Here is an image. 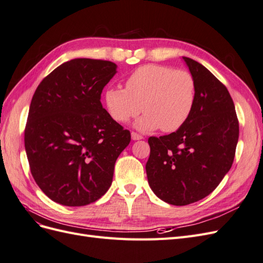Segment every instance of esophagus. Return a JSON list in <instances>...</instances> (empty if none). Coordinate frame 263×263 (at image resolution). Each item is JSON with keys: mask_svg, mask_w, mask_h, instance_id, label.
I'll return each mask as SVG.
<instances>
[{"mask_svg": "<svg viewBox=\"0 0 263 263\" xmlns=\"http://www.w3.org/2000/svg\"><path fill=\"white\" fill-rule=\"evenodd\" d=\"M144 137L141 136V135H139V134H137V133H135V132H132V139L133 140H140V139H142Z\"/></svg>", "mask_w": 263, "mask_h": 263, "instance_id": "34e87169", "label": "esophagus"}]
</instances>
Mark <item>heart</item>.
I'll return each mask as SVG.
<instances>
[{
  "label": "heart",
  "mask_w": 263,
  "mask_h": 263,
  "mask_svg": "<svg viewBox=\"0 0 263 263\" xmlns=\"http://www.w3.org/2000/svg\"><path fill=\"white\" fill-rule=\"evenodd\" d=\"M195 101L192 73L151 63L134 70L125 89L109 87L104 93L107 112L118 123H127L140 110L145 113L135 124L141 132L179 129L192 114Z\"/></svg>",
  "instance_id": "b5f03b06"
}]
</instances>
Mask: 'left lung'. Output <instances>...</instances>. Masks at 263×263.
I'll list each match as a JSON object with an SVG mask.
<instances>
[{"label":"left lung","instance_id":"8db88e82","mask_svg":"<svg viewBox=\"0 0 263 263\" xmlns=\"http://www.w3.org/2000/svg\"><path fill=\"white\" fill-rule=\"evenodd\" d=\"M196 81V101L184 125L150 137L148 183L165 203L177 206L202 200L232 168L239 123L227 87L197 61L183 57Z\"/></svg>","mask_w":263,"mask_h":263}]
</instances>
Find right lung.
Returning <instances> with one entry per match:
<instances>
[{"mask_svg": "<svg viewBox=\"0 0 263 263\" xmlns=\"http://www.w3.org/2000/svg\"><path fill=\"white\" fill-rule=\"evenodd\" d=\"M114 62L87 58L62 63L37 86L25 127L31 176L50 200L66 206L98 201L113 181L129 130L103 108L101 94Z\"/></svg>", "mask_w": 263, "mask_h": 263, "instance_id": "right-lung-1", "label": "right lung"}]
</instances>
